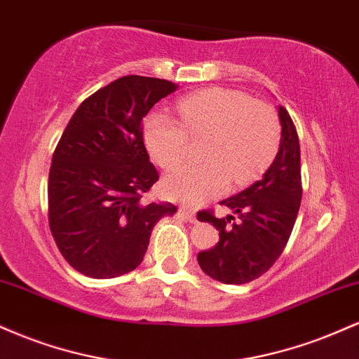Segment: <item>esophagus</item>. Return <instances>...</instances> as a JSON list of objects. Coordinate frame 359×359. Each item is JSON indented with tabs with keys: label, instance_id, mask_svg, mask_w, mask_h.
<instances>
[{
	"label": "esophagus",
	"instance_id": "esophagus-1",
	"mask_svg": "<svg viewBox=\"0 0 359 359\" xmlns=\"http://www.w3.org/2000/svg\"><path fill=\"white\" fill-rule=\"evenodd\" d=\"M179 214H180V216L184 217L185 221H189V222H196V212H194L192 209L185 208V205H180V208H179Z\"/></svg>",
	"mask_w": 359,
	"mask_h": 359
}]
</instances>
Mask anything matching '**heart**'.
<instances>
[{"label":"heart","instance_id":"b5f03b06","mask_svg":"<svg viewBox=\"0 0 359 359\" xmlns=\"http://www.w3.org/2000/svg\"><path fill=\"white\" fill-rule=\"evenodd\" d=\"M182 123L163 113L147 118L145 145L163 168L179 165L191 140H204V165H184L163 179V194L185 204H201L228 191L229 182L255 180L277 155L282 126L277 111L231 89H205L179 101Z\"/></svg>","mask_w":359,"mask_h":359}]
</instances>
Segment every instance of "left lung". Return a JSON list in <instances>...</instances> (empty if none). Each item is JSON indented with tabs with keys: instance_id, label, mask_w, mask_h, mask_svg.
Returning a JSON list of instances; mask_svg holds the SVG:
<instances>
[{
	"instance_id": "obj_1",
	"label": "left lung",
	"mask_w": 359,
	"mask_h": 359,
	"mask_svg": "<svg viewBox=\"0 0 359 359\" xmlns=\"http://www.w3.org/2000/svg\"><path fill=\"white\" fill-rule=\"evenodd\" d=\"M282 125L278 154L269 170L248 189L221 201L236 217H216L211 211L197 214L219 231V243L197 255L205 275L228 285L258 278L277 262L297 219L302 180L300 145L290 114L278 106Z\"/></svg>"
}]
</instances>
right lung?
<instances>
[{
    "label": "right lung",
    "instance_id": "right-lung-1",
    "mask_svg": "<svg viewBox=\"0 0 359 359\" xmlns=\"http://www.w3.org/2000/svg\"><path fill=\"white\" fill-rule=\"evenodd\" d=\"M174 82L125 76L82 101L57 143L48 174V224L69 265L114 278L145 257L154 226L177 208L143 203L158 180L142 121Z\"/></svg>",
    "mask_w": 359,
    "mask_h": 359
}]
</instances>
